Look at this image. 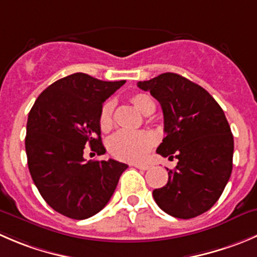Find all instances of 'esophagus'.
I'll return each mask as SVG.
<instances>
[{
    "instance_id": "obj_1",
    "label": "esophagus",
    "mask_w": 257,
    "mask_h": 257,
    "mask_svg": "<svg viewBox=\"0 0 257 257\" xmlns=\"http://www.w3.org/2000/svg\"><path fill=\"white\" fill-rule=\"evenodd\" d=\"M134 167L138 169H142V171H147V169L151 168V166H148V164H134Z\"/></svg>"
}]
</instances>
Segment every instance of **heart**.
Returning <instances> with one entry per match:
<instances>
[{"label": "heart", "instance_id": "heart-1", "mask_svg": "<svg viewBox=\"0 0 257 257\" xmlns=\"http://www.w3.org/2000/svg\"><path fill=\"white\" fill-rule=\"evenodd\" d=\"M131 103L142 114L153 113L156 109L153 99L144 93H137L131 96ZM113 101H106L99 113V126L103 132L109 131L113 125ZM154 144L153 137L144 132L120 131L109 141V151L115 158L121 161L139 162L146 158Z\"/></svg>", "mask_w": 257, "mask_h": 257}]
</instances>
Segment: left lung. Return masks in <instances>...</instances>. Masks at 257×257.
Masks as SVG:
<instances>
[{
    "mask_svg": "<svg viewBox=\"0 0 257 257\" xmlns=\"http://www.w3.org/2000/svg\"><path fill=\"white\" fill-rule=\"evenodd\" d=\"M138 86L163 110V142L157 153L178 159L168 182L153 191L157 205L177 218H193L210 210L232 172L233 136L222 108L202 86L164 73Z\"/></svg>",
    "mask_w": 257,
    "mask_h": 257,
    "instance_id": "8db88e82",
    "label": "left lung"
}]
</instances>
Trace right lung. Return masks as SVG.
I'll use <instances>...</instances> for the list:
<instances>
[{"label": "right lung", "instance_id": "1", "mask_svg": "<svg viewBox=\"0 0 257 257\" xmlns=\"http://www.w3.org/2000/svg\"><path fill=\"white\" fill-rule=\"evenodd\" d=\"M125 80L103 81L76 73L47 86L27 118L25 148L35 186L47 205L74 220H85L105 207L125 163L84 159L85 147L105 153L99 113Z\"/></svg>", "mask_w": 257, "mask_h": 257}]
</instances>
